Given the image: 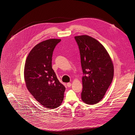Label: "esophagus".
Returning a JSON list of instances; mask_svg holds the SVG:
<instances>
[{"label":"esophagus","mask_w":135,"mask_h":135,"mask_svg":"<svg viewBox=\"0 0 135 135\" xmlns=\"http://www.w3.org/2000/svg\"><path fill=\"white\" fill-rule=\"evenodd\" d=\"M66 85H67L68 87H71V85H72V84H71V83H68Z\"/></svg>","instance_id":"34e87169"}]
</instances>
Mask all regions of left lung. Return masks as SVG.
<instances>
[{
	"label": "left lung",
	"instance_id": "8db88e82",
	"mask_svg": "<svg viewBox=\"0 0 135 135\" xmlns=\"http://www.w3.org/2000/svg\"><path fill=\"white\" fill-rule=\"evenodd\" d=\"M78 45L82 72V101L88 104L103 98L114 77V65L105 47L88 35L75 36Z\"/></svg>",
	"mask_w": 135,
	"mask_h": 135
}]
</instances>
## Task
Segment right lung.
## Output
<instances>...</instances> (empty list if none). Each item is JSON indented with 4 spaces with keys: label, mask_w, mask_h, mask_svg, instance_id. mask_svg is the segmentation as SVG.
I'll list each match as a JSON object with an SVG mask.
<instances>
[{
    "label": "right lung",
    "mask_w": 135,
    "mask_h": 135,
    "mask_svg": "<svg viewBox=\"0 0 135 135\" xmlns=\"http://www.w3.org/2000/svg\"><path fill=\"white\" fill-rule=\"evenodd\" d=\"M60 41L50 39L35 45L28 55L25 65L27 90L41 105L51 109L61 105L65 90L52 66L54 49Z\"/></svg>",
    "instance_id": "add662e5"
}]
</instances>
